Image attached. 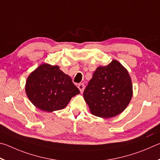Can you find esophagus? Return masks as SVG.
Instances as JSON below:
<instances>
[{
  "instance_id": "esophagus-1",
  "label": "esophagus",
  "mask_w": 160,
  "mask_h": 160,
  "mask_svg": "<svg viewBox=\"0 0 160 160\" xmlns=\"http://www.w3.org/2000/svg\"><path fill=\"white\" fill-rule=\"evenodd\" d=\"M84 84L83 83H78V88L79 89V91L81 93H82V92L83 91V90H84Z\"/></svg>"
}]
</instances>
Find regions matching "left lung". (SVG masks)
<instances>
[{
	"label": "left lung",
	"mask_w": 160,
	"mask_h": 160,
	"mask_svg": "<svg viewBox=\"0 0 160 160\" xmlns=\"http://www.w3.org/2000/svg\"><path fill=\"white\" fill-rule=\"evenodd\" d=\"M133 85L127 69L116 60L100 66L83 91L91 114L111 118L121 114L131 100Z\"/></svg>",
	"instance_id": "1"
}]
</instances>
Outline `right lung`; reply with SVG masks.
Returning <instances> with one entry per match:
<instances>
[{"label":"right lung","mask_w":160,"mask_h":160,"mask_svg":"<svg viewBox=\"0 0 160 160\" xmlns=\"http://www.w3.org/2000/svg\"><path fill=\"white\" fill-rule=\"evenodd\" d=\"M25 91L36 108L48 112L64 109L72 97L80 93L71 77L59 66L47 63L41 64L29 75Z\"/></svg>","instance_id":"add662e5"}]
</instances>
